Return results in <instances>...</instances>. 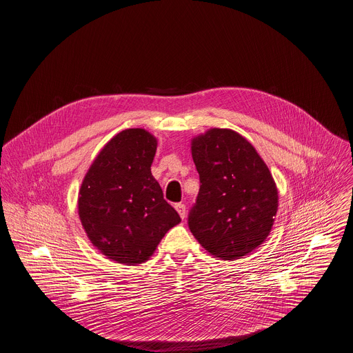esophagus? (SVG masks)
Wrapping results in <instances>:
<instances>
[{
    "instance_id": "esophagus-1",
    "label": "esophagus",
    "mask_w": 353,
    "mask_h": 353,
    "mask_svg": "<svg viewBox=\"0 0 353 353\" xmlns=\"http://www.w3.org/2000/svg\"><path fill=\"white\" fill-rule=\"evenodd\" d=\"M174 208H176L177 214L180 215V218H181V219H184V218H185V205H184V204H181V203H179V204H176V205H174Z\"/></svg>"
}]
</instances>
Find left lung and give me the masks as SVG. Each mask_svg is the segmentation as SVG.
<instances>
[{
  "instance_id": "8db88e82",
  "label": "left lung",
  "mask_w": 353,
  "mask_h": 353,
  "mask_svg": "<svg viewBox=\"0 0 353 353\" xmlns=\"http://www.w3.org/2000/svg\"><path fill=\"white\" fill-rule=\"evenodd\" d=\"M199 192L188 216L198 243L218 260L241 259L268 237L278 188L256 148L239 132L211 128L191 139Z\"/></svg>"
}]
</instances>
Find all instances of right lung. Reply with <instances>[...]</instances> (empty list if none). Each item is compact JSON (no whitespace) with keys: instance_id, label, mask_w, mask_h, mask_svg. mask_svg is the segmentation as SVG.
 Masks as SVG:
<instances>
[{"instance_id":"obj_1","label":"right lung","mask_w":353,"mask_h":353,"mask_svg":"<svg viewBox=\"0 0 353 353\" xmlns=\"http://www.w3.org/2000/svg\"><path fill=\"white\" fill-rule=\"evenodd\" d=\"M157 146L143 128L119 132L97 154L79 190L78 215L88 239L119 264L149 260L181 221L150 173Z\"/></svg>"}]
</instances>
